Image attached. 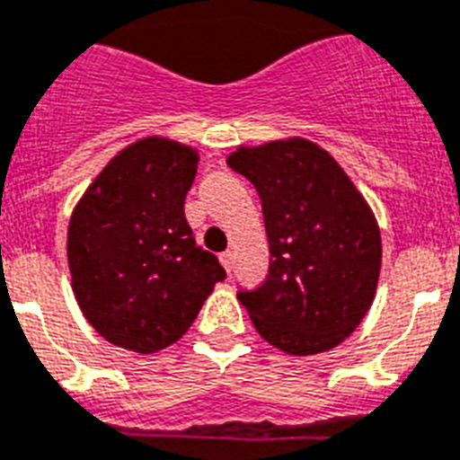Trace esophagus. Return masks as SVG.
Returning <instances> with one entry per match:
<instances>
[{
	"instance_id": "34e87169",
	"label": "esophagus",
	"mask_w": 460,
	"mask_h": 460,
	"mask_svg": "<svg viewBox=\"0 0 460 460\" xmlns=\"http://www.w3.org/2000/svg\"><path fill=\"white\" fill-rule=\"evenodd\" d=\"M219 261H222V266H225L226 273H231V261H234V254L222 252V254H219Z\"/></svg>"
}]
</instances>
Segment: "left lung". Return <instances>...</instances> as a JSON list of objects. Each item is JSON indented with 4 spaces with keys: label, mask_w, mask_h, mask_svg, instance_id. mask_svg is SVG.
Wrapping results in <instances>:
<instances>
[{
    "label": "left lung",
    "mask_w": 460,
    "mask_h": 460,
    "mask_svg": "<svg viewBox=\"0 0 460 460\" xmlns=\"http://www.w3.org/2000/svg\"><path fill=\"white\" fill-rule=\"evenodd\" d=\"M226 164L259 191L273 257L263 285L238 301L278 349H333L373 305L382 266L373 210L341 164L298 136L241 146Z\"/></svg>",
    "instance_id": "1"
}]
</instances>
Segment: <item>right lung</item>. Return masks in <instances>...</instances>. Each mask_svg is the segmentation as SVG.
I'll use <instances>...</instances> for the list:
<instances>
[{
	"mask_svg": "<svg viewBox=\"0 0 460 460\" xmlns=\"http://www.w3.org/2000/svg\"><path fill=\"white\" fill-rule=\"evenodd\" d=\"M197 166L194 147L147 136L119 150L75 203L71 287L87 322L113 345L138 354L173 345L226 278L185 219Z\"/></svg>",
	"mask_w": 460,
	"mask_h": 460,
	"instance_id": "1",
	"label": "right lung"
}]
</instances>
